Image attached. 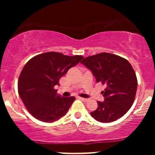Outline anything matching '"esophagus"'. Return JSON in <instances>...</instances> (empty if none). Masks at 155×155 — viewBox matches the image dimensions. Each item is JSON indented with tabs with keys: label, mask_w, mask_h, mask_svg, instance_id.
Returning a JSON list of instances; mask_svg holds the SVG:
<instances>
[{
	"label": "esophagus",
	"mask_w": 155,
	"mask_h": 155,
	"mask_svg": "<svg viewBox=\"0 0 155 155\" xmlns=\"http://www.w3.org/2000/svg\"><path fill=\"white\" fill-rule=\"evenodd\" d=\"M79 99L81 101H84V102H87V101H89V99H87V98H84V97H79Z\"/></svg>",
	"instance_id": "1"
}]
</instances>
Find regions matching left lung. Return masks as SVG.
Returning <instances> with one entry per match:
<instances>
[{"label": "left lung", "instance_id": "obj_1", "mask_svg": "<svg viewBox=\"0 0 155 155\" xmlns=\"http://www.w3.org/2000/svg\"><path fill=\"white\" fill-rule=\"evenodd\" d=\"M81 63L92 72L97 82L105 84L104 101L90 113L101 122H111L124 116L134 102L138 81L132 65L118 55L102 52L84 58Z\"/></svg>", "mask_w": 155, "mask_h": 155}]
</instances>
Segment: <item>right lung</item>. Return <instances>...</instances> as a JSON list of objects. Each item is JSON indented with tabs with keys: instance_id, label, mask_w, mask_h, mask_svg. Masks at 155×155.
<instances>
[{
	"instance_id": "right-lung-1",
	"label": "right lung",
	"mask_w": 155,
	"mask_h": 155,
	"mask_svg": "<svg viewBox=\"0 0 155 155\" xmlns=\"http://www.w3.org/2000/svg\"><path fill=\"white\" fill-rule=\"evenodd\" d=\"M84 58L49 51L36 55L25 64L18 80V93L30 114L37 120L52 122L68 112L75 97L57 93L54 86L69 68Z\"/></svg>"
}]
</instances>
